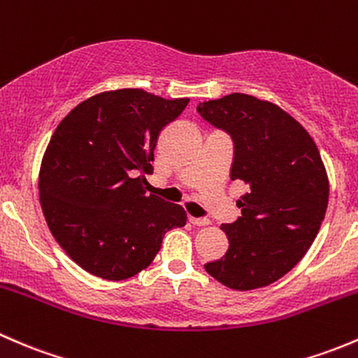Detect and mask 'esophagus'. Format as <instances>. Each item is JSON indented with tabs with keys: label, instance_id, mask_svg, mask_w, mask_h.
<instances>
[{
	"label": "esophagus",
	"instance_id": "obj_1",
	"mask_svg": "<svg viewBox=\"0 0 358 358\" xmlns=\"http://www.w3.org/2000/svg\"><path fill=\"white\" fill-rule=\"evenodd\" d=\"M189 222L193 226H208L210 220L208 219H198V217H189Z\"/></svg>",
	"mask_w": 358,
	"mask_h": 358
}]
</instances>
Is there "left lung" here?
<instances>
[{"mask_svg":"<svg viewBox=\"0 0 358 358\" xmlns=\"http://www.w3.org/2000/svg\"><path fill=\"white\" fill-rule=\"evenodd\" d=\"M198 112L234 141L231 180L248 193L241 217L222 224L229 248L205 271L231 289L250 291L288 274L314 243L326 215L329 179L314 139L288 112L267 99L233 93Z\"/></svg>","mask_w":358,"mask_h":358,"instance_id":"left-lung-1","label":"left lung"}]
</instances>
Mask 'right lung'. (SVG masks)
<instances>
[{
	"label": "right lung",
	"instance_id": "right-lung-1",
	"mask_svg": "<svg viewBox=\"0 0 358 358\" xmlns=\"http://www.w3.org/2000/svg\"><path fill=\"white\" fill-rule=\"evenodd\" d=\"M189 98L145 90L94 94L58 124L39 169L51 234L79 267L124 281L152 264L167 231L186 224L180 205L146 194L158 136Z\"/></svg>",
	"mask_w": 358,
	"mask_h": 358
}]
</instances>
